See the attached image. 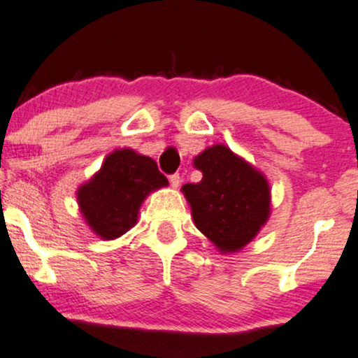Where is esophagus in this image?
<instances>
[{
  "instance_id": "obj_1",
  "label": "esophagus",
  "mask_w": 358,
  "mask_h": 358,
  "mask_svg": "<svg viewBox=\"0 0 358 358\" xmlns=\"http://www.w3.org/2000/svg\"><path fill=\"white\" fill-rule=\"evenodd\" d=\"M169 182H171V187L173 189H178L180 185V176L179 174H173L169 178Z\"/></svg>"
}]
</instances>
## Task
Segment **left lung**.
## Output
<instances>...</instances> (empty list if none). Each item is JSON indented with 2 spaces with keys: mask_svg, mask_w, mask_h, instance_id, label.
I'll return each mask as SVG.
<instances>
[{
  "mask_svg": "<svg viewBox=\"0 0 358 358\" xmlns=\"http://www.w3.org/2000/svg\"><path fill=\"white\" fill-rule=\"evenodd\" d=\"M201 182L184 184L192 220L222 255L243 250L271 215V189L266 176L235 155L213 145L194 157Z\"/></svg>",
  "mask_w": 358,
  "mask_h": 358,
  "instance_id": "1",
  "label": "left lung"
}]
</instances>
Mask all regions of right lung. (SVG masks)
<instances>
[{
    "label": "right lung",
    "mask_w": 358,
    "mask_h": 358,
    "mask_svg": "<svg viewBox=\"0 0 358 358\" xmlns=\"http://www.w3.org/2000/svg\"><path fill=\"white\" fill-rule=\"evenodd\" d=\"M169 185L155 159L131 148L115 150L101 168L77 189L83 220L101 240H115L136 225L145 199Z\"/></svg>",
    "instance_id": "add662e5"
}]
</instances>
